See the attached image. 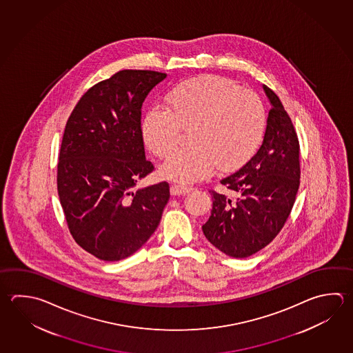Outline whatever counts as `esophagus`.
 <instances>
[{
    "label": "esophagus",
    "instance_id": "34e87169",
    "mask_svg": "<svg viewBox=\"0 0 353 353\" xmlns=\"http://www.w3.org/2000/svg\"><path fill=\"white\" fill-rule=\"evenodd\" d=\"M192 187L186 186V185H180V183H173L171 186V194L173 196H180V194H185L190 191H192Z\"/></svg>",
    "mask_w": 353,
    "mask_h": 353
}]
</instances>
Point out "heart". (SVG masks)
I'll use <instances>...</instances> for the list:
<instances>
[{
	"mask_svg": "<svg viewBox=\"0 0 353 353\" xmlns=\"http://www.w3.org/2000/svg\"><path fill=\"white\" fill-rule=\"evenodd\" d=\"M165 102L166 107L147 111L142 132L148 148L163 159L176 150L183 130H190L191 146L172 154L161 168L170 180L191 183L217 168L234 171L263 137L266 110L260 97L226 77L202 76L181 82Z\"/></svg>",
	"mask_w": 353,
	"mask_h": 353,
	"instance_id": "obj_1",
	"label": "heart"
}]
</instances>
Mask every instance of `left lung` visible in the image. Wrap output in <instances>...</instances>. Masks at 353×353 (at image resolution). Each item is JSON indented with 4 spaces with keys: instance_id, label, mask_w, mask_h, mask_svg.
I'll use <instances>...</instances> for the list:
<instances>
[{
    "instance_id": "obj_1",
    "label": "left lung",
    "mask_w": 353,
    "mask_h": 353,
    "mask_svg": "<svg viewBox=\"0 0 353 353\" xmlns=\"http://www.w3.org/2000/svg\"><path fill=\"white\" fill-rule=\"evenodd\" d=\"M263 90L271 102L263 141L240 170L220 181L236 200L210 190L212 211L202 226L207 240L234 259H246L272 242L299 191L297 132L279 96L270 87Z\"/></svg>"
}]
</instances>
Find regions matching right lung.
I'll list each match as a JSON object with an SVG mask.
<instances>
[{"mask_svg": "<svg viewBox=\"0 0 353 353\" xmlns=\"http://www.w3.org/2000/svg\"><path fill=\"white\" fill-rule=\"evenodd\" d=\"M167 74L122 70L87 91L67 120L57 191L67 227L86 252L120 261L146 242L170 200L166 181L134 191L154 166L145 157L142 105Z\"/></svg>", "mask_w": 353, "mask_h": 353, "instance_id": "obj_1", "label": "right lung"}]
</instances>
